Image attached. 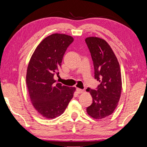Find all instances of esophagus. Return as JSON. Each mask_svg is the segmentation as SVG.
Masks as SVG:
<instances>
[{"instance_id": "34e87169", "label": "esophagus", "mask_w": 147, "mask_h": 147, "mask_svg": "<svg viewBox=\"0 0 147 147\" xmlns=\"http://www.w3.org/2000/svg\"><path fill=\"white\" fill-rule=\"evenodd\" d=\"M76 92H77V93L80 94V93H82V92H83V90L80 89V88H76Z\"/></svg>"}]
</instances>
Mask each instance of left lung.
I'll return each mask as SVG.
<instances>
[{"label": "left lung", "mask_w": 147, "mask_h": 147, "mask_svg": "<svg viewBox=\"0 0 147 147\" xmlns=\"http://www.w3.org/2000/svg\"><path fill=\"white\" fill-rule=\"evenodd\" d=\"M86 44L91 55L94 78L100 82L96 89H90L92 103L86 108L88 115L95 119L108 117L117 107L122 89L121 69L112 49L105 40L88 37Z\"/></svg>", "instance_id": "left-lung-1"}]
</instances>
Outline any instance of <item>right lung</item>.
Listing matches in <instances>:
<instances>
[{
	"instance_id": "1",
	"label": "right lung",
	"mask_w": 147,
	"mask_h": 147,
	"mask_svg": "<svg viewBox=\"0 0 147 147\" xmlns=\"http://www.w3.org/2000/svg\"><path fill=\"white\" fill-rule=\"evenodd\" d=\"M73 41L69 35L51 34L38 45L28 63L26 85L30 100L37 112L47 119L63 114L73 97L75 88L64 86L54 79Z\"/></svg>"
}]
</instances>
